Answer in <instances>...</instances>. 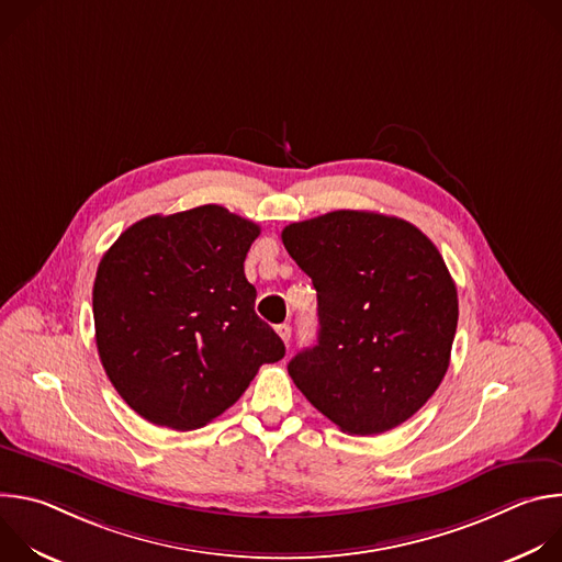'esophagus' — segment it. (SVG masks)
I'll use <instances>...</instances> for the list:
<instances>
[{
	"mask_svg": "<svg viewBox=\"0 0 562 562\" xmlns=\"http://www.w3.org/2000/svg\"><path fill=\"white\" fill-rule=\"evenodd\" d=\"M276 331H278V336L289 345V340H291V327L284 323V325H278Z\"/></svg>",
	"mask_w": 562,
	"mask_h": 562,
	"instance_id": "34e87169",
	"label": "esophagus"
}]
</instances>
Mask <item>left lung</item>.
<instances>
[{
	"instance_id": "obj_1",
	"label": "left lung",
	"mask_w": 562,
	"mask_h": 562,
	"mask_svg": "<svg viewBox=\"0 0 562 562\" xmlns=\"http://www.w3.org/2000/svg\"><path fill=\"white\" fill-rule=\"evenodd\" d=\"M282 243L317 291V345L289 362L308 403L351 436L409 420L440 386L458 293L412 222L331 211L284 226Z\"/></svg>"
}]
</instances>
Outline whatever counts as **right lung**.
<instances>
[{
	"label": "right lung",
	"instance_id": "right-lung-1",
	"mask_svg": "<svg viewBox=\"0 0 562 562\" xmlns=\"http://www.w3.org/2000/svg\"><path fill=\"white\" fill-rule=\"evenodd\" d=\"M260 226L204 204L150 215L104 254L93 284L104 371L144 420L189 431L224 414L284 342L256 313L245 258Z\"/></svg>",
	"mask_w": 562,
	"mask_h": 562
}]
</instances>
